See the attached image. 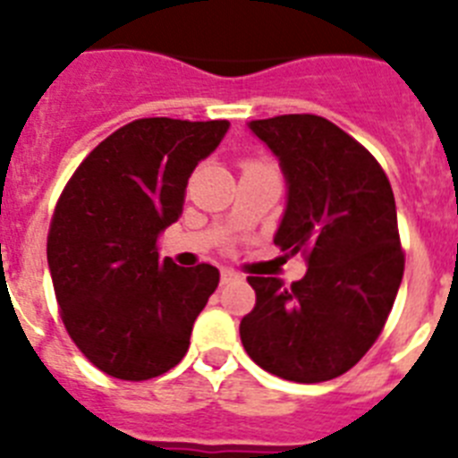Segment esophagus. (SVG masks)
Returning a JSON list of instances; mask_svg holds the SVG:
<instances>
[{
    "label": "esophagus",
    "mask_w": 458,
    "mask_h": 458,
    "mask_svg": "<svg viewBox=\"0 0 458 458\" xmlns=\"http://www.w3.org/2000/svg\"><path fill=\"white\" fill-rule=\"evenodd\" d=\"M236 279H241V275L233 273V270H222L220 273V282L222 284H232V282H236Z\"/></svg>",
    "instance_id": "esophagus-1"
}]
</instances>
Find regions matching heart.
<instances>
[{
  "label": "heart",
  "instance_id": "b5f03b06",
  "mask_svg": "<svg viewBox=\"0 0 458 458\" xmlns=\"http://www.w3.org/2000/svg\"><path fill=\"white\" fill-rule=\"evenodd\" d=\"M261 165H264V163H254V160H248V163L242 165V167H245V169H250V167H261Z\"/></svg>",
  "mask_w": 458,
  "mask_h": 458
}]
</instances>
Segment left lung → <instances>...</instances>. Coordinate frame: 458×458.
Segmentation results:
<instances>
[{
    "mask_svg": "<svg viewBox=\"0 0 458 458\" xmlns=\"http://www.w3.org/2000/svg\"><path fill=\"white\" fill-rule=\"evenodd\" d=\"M250 128L289 183L275 245L305 254L310 268L291 286L250 275L257 305L242 317L241 342L279 378L333 380L374 346L402 284L392 185L378 160L323 116L282 114Z\"/></svg>",
    "mask_w": 458,
    "mask_h": 458,
    "instance_id": "1",
    "label": "left lung"
}]
</instances>
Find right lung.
I'll use <instances>...</instances> for the list:
<instances>
[{
	"label": "right lung",
	"mask_w": 458,
	"mask_h": 458,
	"mask_svg": "<svg viewBox=\"0 0 458 458\" xmlns=\"http://www.w3.org/2000/svg\"><path fill=\"white\" fill-rule=\"evenodd\" d=\"M226 121L151 116L125 123L72 172L52 213L47 264L59 317L84 358L121 380H148L188 353L194 318L217 289L210 264L160 259L192 169Z\"/></svg>",
	"instance_id": "add662e5"
}]
</instances>
